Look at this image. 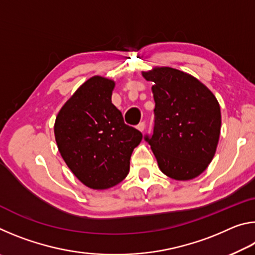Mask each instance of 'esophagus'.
<instances>
[{
	"mask_svg": "<svg viewBox=\"0 0 255 255\" xmlns=\"http://www.w3.org/2000/svg\"><path fill=\"white\" fill-rule=\"evenodd\" d=\"M137 129L139 131H144V129H145V123L144 122H141V123H139L137 125Z\"/></svg>",
	"mask_w": 255,
	"mask_h": 255,
	"instance_id": "34e87169",
	"label": "esophagus"
}]
</instances>
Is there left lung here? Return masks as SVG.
Listing matches in <instances>:
<instances>
[{
    "instance_id": "obj_1",
    "label": "left lung",
    "mask_w": 255,
    "mask_h": 255,
    "mask_svg": "<svg viewBox=\"0 0 255 255\" xmlns=\"http://www.w3.org/2000/svg\"><path fill=\"white\" fill-rule=\"evenodd\" d=\"M153 82L155 125L146 135L159 170L171 179L197 178L209 165L221 133V107L199 80L172 67L143 72Z\"/></svg>"
}]
</instances>
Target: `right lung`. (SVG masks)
<instances>
[{"instance_id": "add662e5", "label": "right lung", "mask_w": 255, "mask_h": 255, "mask_svg": "<svg viewBox=\"0 0 255 255\" xmlns=\"http://www.w3.org/2000/svg\"><path fill=\"white\" fill-rule=\"evenodd\" d=\"M115 82L93 76L59 110L54 132L60 155L86 187L109 189L126 178L143 135L111 102Z\"/></svg>"}]
</instances>
